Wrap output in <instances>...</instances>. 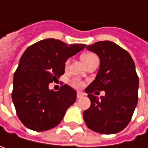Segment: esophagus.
Here are the masks:
<instances>
[{"instance_id":"1","label":"esophagus","mask_w":148,"mask_h":148,"mask_svg":"<svg viewBox=\"0 0 148 148\" xmlns=\"http://www.w3.org/2000/svg\"><path fill=\"white\" fill-rule=\"evenodd\" d=\"M82 96H84V93L83 92H81V91H77V98H80V97H82Z\"/></svg>"}]
</instances>
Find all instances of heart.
Instances as JSON below:
<instances>
[{
	"instance_id": "b5f03b06",
	"label": "heart",
	"mask_w": 148,
	"mask_h": 148,
	"mask_svg": "<svg viewBox=\"0 0 148 148\" xmlns=\"http://www.w3.org/2000/svg\"><path fill=\"white\" fill-rule=\"evenodd\" d=\"M95 55L94 53H84V54L81 55V60H82V62H85L87 61V60H89V59H91V58H93V57H95ZM68 64H69V62H66V66H67ZM71 86H74V87H77V88H79V87H81V86H83V83H82L80 80L77 79V78H74V79L71 80Z\"/></svg>"
}]
</instances>
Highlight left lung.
I'll list each match as a JSON object with an SVG mask.
<instances>
[{
	"label": "left lung",
	"mask_w": 148,
	"mask_h": 148,
	"mask_svg": "<svg viewBox=\"0 0 148 148\" xmlns=\"http://www.w3.org/2000/svg\"><path fill=\"white\" fill-rule=\"evenodd\" d=\"M86 48L98 55L100 68L85 90L91 105L83 112L84 121L95 132L118 133L129 124L138 103L135 63L126 50L111 41H100ZM95 90H104L106 95L99 99L92 94Z\"/></svg>",
	"instance_id": "8db88e82"
}]
</instances>
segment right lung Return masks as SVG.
Masks as SVG:
<instances>
[{
    "instance_id": "add662e5",
    "label": "right lung",
    "mask_w": 148,
    "mask_h": 148,
    "mask_svg": "<svg viewBox=\"0 0 148 148\" xmlns=\"http://www.w3.org/2000/svg\"><path fill=\"white\" fill-rule=\"evenodd\" d=\"M86 47L48 38L29 46L23 53L13 77L12 101L20 121L35 131L56 127L77 98V92L63 85L59 91L49 83L64 74L65 62Z\"/></svg>"
}]
</instances>
